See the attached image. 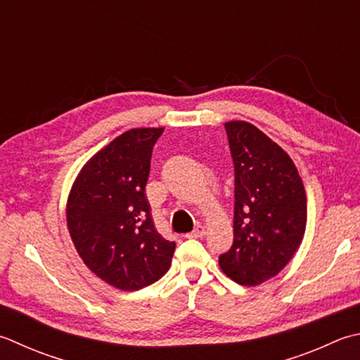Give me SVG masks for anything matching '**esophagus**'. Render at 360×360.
Listing matches in <instances>:
<instances>
[{"instance_id": "esophagus-1", "label": "esophagus", "mask_w": 360, "mask_h": 360, "mask_svg": "<svg viewBox=\"0 0 360 360\" xmlns=\"http://www.w3.org/2000/svg\"><path fill=\"white\" fill-rule=\"evenodd\" d=\"M204 234H206V228L204 226H201V224H198V226H196L192 232H190V234H187L186 237L187 238H201Z\"/></svg>"}]
</instances>
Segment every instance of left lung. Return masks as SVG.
Masks as SVG:
<instances>
[{
	"label": "left lung",
	"instance_id": "obj_1",
	"mask_svg": "<svg viewBox=\"0 0 360 360\" xmlns=\"http://www.w3.org/2000/svg\"><path fill=\"white\" fill-rule=\"evenodd\" d=\"M234 160V243L220 269L240 285L271 279L290 262L306 232L304 184L290 156L255 124L224 123Z\"/></svg>",
	"mask_w": 360,
	"mask_h": 360
}]
</instances>
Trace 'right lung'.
<instances>
[{
  "label": "right lung",
  "mask_w": 360,
  "mask_h": 360,
  "mask_svg": "<svg viewBox=\"0 0 360 360\" xmlns=\"http://www.w3.org/2000/svg\"><path fill=\"white\" fill-rule=\"evenodd\" d=\"M164 128L123 132L77 173L67 200L72 242L91 273L120 290L159 281L176 248L154 228L145 187L153 146Z\"/></svg>",
  "instance_id": "obj_1"
}]
</instances>
